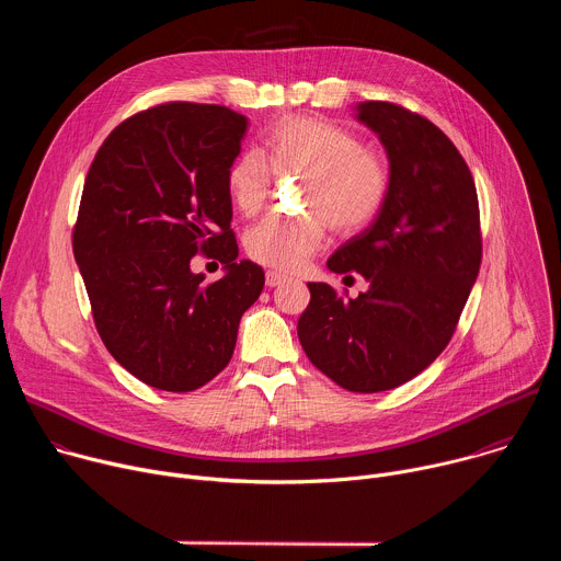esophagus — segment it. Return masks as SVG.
Segmentation results:
<instances>
[{
    "mask_svg": "<svg viewBox=\"0 0 561 561\" xmlns=\"http://www.w3.org/2000/svg\"><path fill=\"white\" fill-rule=\"evenodd\" d=\"M286 279H288V277L282 275V273H277V271H268V273H266V286H271V288L284 284Z\"/></svg>",
    "mask_w": 561,
    "mask_h": 561,
    "instance_id": "34e87169",
    "label": "esophagus"
}]
</instances>
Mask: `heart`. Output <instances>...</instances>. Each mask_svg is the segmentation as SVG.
I'll return each instance as SVG.
<instances>
[{"instance_id":"obj_1","label":"heart","mask_w":561,"mask_h":561,"mask_svg":"<svg viewBox=\"0 0 561 561\" xmlns=\"http://www.w3.org/2000/svg\"><path fill=\"white\" fill-rule=\"evenodd\" d=\"M265 162L260 150L234 157L226 173L232 206L257 215L271 197L273 175L301 178L295 217H266L244 237L253 262L275 271L301 268L324 242L327 226L335 234L362 230L381 210L390 171L383 157L364 148L346 128L317 117H284L266 135Z\"/></svg>"}]
</instances>
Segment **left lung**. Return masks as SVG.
Wrapping results in <instances>:
<instances>
[{
  "label": "left lung",
  "instance_id": "left-lung-1",
  "mask_svg": "<svg viewBox=\"0 0 561 561\" xmlns=\"http://www.w3.org/2000/svg\"><path fill=\"white\" fill-rule=\"evenodd\" d=\"M357 119L386 148L390 186L375 221L327 266L370 286L346 299L310 282L297 335L335 383L379 392L407 383L448 346L482 264V230L472 175L433 122L390 102L359 104Z\"/></svg>",
  "mask_w": 561,
  "mask_h": 561
}]
</instances>
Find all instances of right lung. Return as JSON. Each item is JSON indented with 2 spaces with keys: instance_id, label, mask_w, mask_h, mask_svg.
Wrapping results in <instances>:
<instances>
[{
  "instance_id": "obj_1",
  "label": "right lung",
  "mask_w": 561,
  "mask_h": 561,
  "mask_svg": "<svg viewBox=\"0 0 561 561\" xmlns=\"http://www.w3.org/2000/svg\"><path fill=\"white\" fill-rule=\"evenodd\" d=\"M249 119L226 106L169 102L124 119L89 169L72 253L98 333L139 381L188 392L226 368L239 319L264 288L230 228L226 173ZM202 252L227 275L190 271Z\"/></svg>"
}]
</instances>
